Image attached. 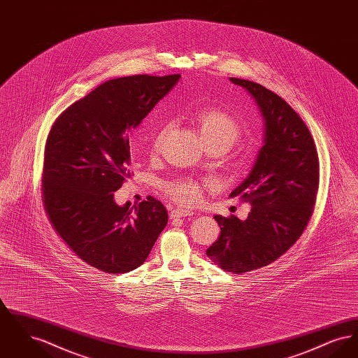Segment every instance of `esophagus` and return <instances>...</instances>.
Listing matches in <instances>:
<instances>
[{
	"mask_svg": "<svg viewBox=\"0 0 358 358\" xmlns=\"http://www.w3.org/2000/svg\"><path fill=\"white\" fill-rule=\"evenodd\" d=\"M193 212L189 209H184V208H176L171 212V219H178V217H187V216H192Z\"/></svg>",
	"mask_w": 358,
	"mask_h": 358,
	"instance_id": "1",
	"label": "esophagus"
}]
</instances>
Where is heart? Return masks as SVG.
<instances>
[{
  "label": "heart",
  "instance_id": "heart-1",
  "mask_svg": "<svg viewBox=\"0 0 358 358\" xmlns=\"http://www.w3.org/2000/svg\"><path fill=\"white\" fill-rule=\"evenodd\" d=\"M192 120L205 146L216 145L227 150L238 141L241 133L236 120L216 107H204L196 111ZM166 131V126H162L157 131L153 139L154 150H159ZM164 187L173 200L184 205L197 204L203 199L204 192V187L200 182L187 178L173 180L166 182Z\"/></svg>",
  "mask_w": 358,
  "mask_h": 358
}]
</instances>
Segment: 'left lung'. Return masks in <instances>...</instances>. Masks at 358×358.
I'll return each mask as SVG.
<instances>
[{"label":"left lung","mask_w":358,"mask_h":358,"mask_svg":"<svg viewBox=\"0 0 358 358\" xmlns=\"http://www.w3.org/2000/svg\"><path fill=\"white\" fill-rule=\"evenodd\" d=\"M254 99L263 120L262 148L248 176L229 197L251 205L245 220L213 216L222 228L208 257L229 273L268 266L302 235L315 204L318 155L305 122L279 95L251 80L229 78Z\"/></svg>","instance_id":"left-lung-1"}]
</instances>
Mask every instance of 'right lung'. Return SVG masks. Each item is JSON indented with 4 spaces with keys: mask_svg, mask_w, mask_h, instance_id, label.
<instances>
[{
    "mask_svg": "<svg viewBox=\"0 0 358 358\" xmlns=\"http://www.w3.org/2000/svg\"><path fill=\"white\" fill-rule=\"evenodd\" d=\"M181 75H134L104 82L55 122L45 148L43 201L55 231L87 264L107 273L136 270L168 224V210L148 197L118 205L131 174L129 134Z\"/></svg>",
    "mask_w": 358,
    "mask_h": 358,
    "instance_id": "obj_1",
    "label": "right lung"
}]
</instances>
